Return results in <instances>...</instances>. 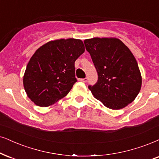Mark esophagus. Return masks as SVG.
<instances>
[{
    "label": "esophagus",
    "instance_id": "obj_1",
    "mask_svg": "<svg viewBox=\"0 0 159 159\" xmlns=\"http://www.w3.org/2000/svg\"><path fill=\"white\" fill-rule=\"evenodd\" d=\"M80 81H82L84 82V83H86V81H87V78H81V79H79Z\"/></svg>",
    "mask_w": 159,
    "mask_h": 159
}]
</instances>
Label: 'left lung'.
<instances>
[{
	"label": "left lung",
	"instance_id": "left-lung-1",
	"mask_svg": "<svg viewBox=\"0 0 159 159\" xmlns=\"http://www.w3.org/2000/svg\"><path fill=\"white\" fill-rule=\"evenodd\" d=\"M84 44L98 75L95 85L89 86L94 97L114 110L132 103L141 89L142 75L129 48L114 37L87 39Z\"/></svg>",
	"mask_w": 159,
	"mask_h": 159
}]
</instances>
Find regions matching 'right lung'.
Wrapping results in <instances>:
<instances>
[{"label": "right lung", "mask_w": 159, "mask_h": 159, "mask_svg": "<svg viewBox=\"0 0 159 159\" xmlns=\"http://www.w3.org/2000/svg\"><path fill=\"white\" fill-rule=\"evenodd\" d=\"M85 51L81 39H60L38 48L23 75L25 91L32 102L47 107L65 97L77 81L75 61Z\"/></svg>", "instance_id": "obj_1"}]
</instances>
